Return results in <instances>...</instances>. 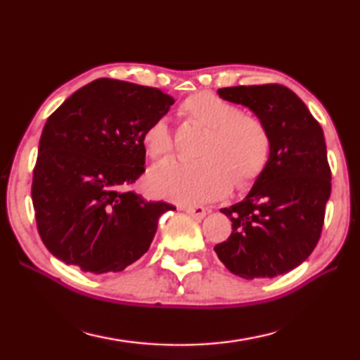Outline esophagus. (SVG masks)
Here are the masks:
<instances>
[{
	"mask_svg": "<svg viewBox=\"0 0 360 360\" xmlns=\"http://www.w3.org/2000/svg\"><path fill=\"white\" fill-rule=\"evenodd\" d=\"M184 211L195 219H203L206 216V210L203 206H184Z\"/></svg>",
	"mask_w": 360,
	"mask_h": 360,
	"instance_id": "esophagus-1",
	"label": "esophagus"
}]
</instances>
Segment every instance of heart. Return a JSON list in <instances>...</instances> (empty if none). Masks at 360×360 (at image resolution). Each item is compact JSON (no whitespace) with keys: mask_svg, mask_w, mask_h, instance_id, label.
<instances>
[{"mask_svg":"<svg viewBox=\"0 0 360 360\" xmlns=\"http://www.w3.org/2000/svg\"><path fill=\"white\" fill-rule=\"evenodd\" d=\"M179 114L205 130L195 150L197 162H167L148 178L149 192L172 202L195 205L221 198L233 188H245L264 172L270 155V135L264 122L240 112L233 103L210 92H198L181 103ZM143 146L154 160H165L173 138L163 119L143 133Z\"/></svg>","mask_w":360,"mask_h":360,"instance_id":"obj_1","label":"heart"}]
</instances>
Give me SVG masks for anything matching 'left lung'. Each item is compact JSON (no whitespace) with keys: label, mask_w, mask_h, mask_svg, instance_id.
Masks as SVG:
<instances>
[{"label":"left lung","mask_w":360,"mask_h":360,"mask_svg":"<svg viewBox=\"0 0 360 360\" xmlns=\"http://www.w3.org/2000/svg\"><path fill=\"white\" fill-rule=\"evenodd\" d=\"M217 94L264 122L270 155L246 197L221 210L233 231L214 251L240 278L284 275L308 259L321 236L332 188L324 133L284 85H236Z\"/></svg>","instance_id":"8db88e82"}]
</instances>
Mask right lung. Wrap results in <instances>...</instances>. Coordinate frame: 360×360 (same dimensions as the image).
Wrapping results in <instances>:
<instances>
[{"label":"right lung","instance_id":"obj_1","mask_svg":"<svg viewBox=\"0 0 360 360\" xmlns=\"http://www.w3.org/2000/svg\"><path fill=\"white\" fill-rule=\"evenodd\" d=\"M173 103L158 89L101 77L47 119L32 198L41 240L57 259L103 275L148 252L158 217L176 208L130 187L144 173L146 127Z\"/></svg>","mask_w":360,"mask_h":360}]
</instances>
